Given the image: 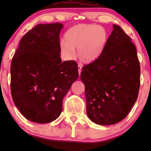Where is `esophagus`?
Wrapping results in <instances>:
<instances>
[{
	"label": "esophagus",
	"instance_id": "1",
	"mask_svg": "<svg viewBox=\"0 0 151 151\" xmlns=\"http://www.w3.org/2000/svg\"><path fill=\"white\" fill-rule=\"evenodd\" d=\"M78 75L79 76L81 75V69H82V66L81 65L78 66Z\"/></svg>",
	"mask_w": 151,
	"mask_h": 151
}]
</instances>
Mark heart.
Here are the masks:
<instances>
[{
  "label": "heart",
  "instance_id": "b5f03b06",
  "mask_svg": "<svg viewBox=\"0 0 151 151\" xmlns=\"http://www.w3.org/2000/svg\"><path fill=\"white\" fill-rule=\"evenodd\" d=\"M65 38L59 44L64 59H75V49H78L81 62L90 64L98 60L103 54L108 41V34L105 29L99 25L80 24L68 29Z\"/></svg>",
  "mask_w": 151,
  "mask_h": 151
}]
</instances>
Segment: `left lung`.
<instances>
[{"label": "left lung", "instance_id": "left-lung-1", "mask_svg": "<svg viewBox=\"0 0 151 151\" xmlns=\"http://www.w3.org/2000/svg\"><path fill=\"white\" fill-rule=\"evenodd\" d=\"M140 74L136 47L123 30L113 24L101 57L81 72L88 118L103 126L123 120L137 99Z\"/></svg>", "mask_w": 151, "mask_h": 151}]
</instances>
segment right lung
<instances>
[{
	"mask_svg": "<svg viewBox=\"0 0 151 151\" xmlns=\"http://www.w3.org/2000/svg\"><path fill=\"white\" fill-rule=\"evenodd\" d=\"M63 24H39L19 42L11 66L14 104L27 119L44 124L57 119L63 100L78 77L75 61L62 62L59 35Z\"/></svg>",
	"mask_w": 151,
	"mask_h": 151,
	"instance_id": "add662e5",
	"label": "right lung"
}]
</instances>
